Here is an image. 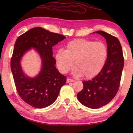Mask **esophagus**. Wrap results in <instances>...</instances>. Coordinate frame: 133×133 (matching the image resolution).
<instances>
[{"mask_svg":"<svg viewBox=\"0 0 133 133\" xmlns=\"http://www.w3.org/2000/svg\"><path fill=\"white\" fill-rule=\"evenodd\" d=\"M74 80L73 79H71V78H67V83H70V82H73Z\"/></svg>","mask_w":133,"mask_h":133,"instance_id":"obj_1","label":"esophagus"}]
</instances>
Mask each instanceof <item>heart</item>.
Returning <instances> with one entry per match:
<instances>
[{"label": "heart", "instance_id": "b5f03b06", "mask_svg": "<svg viewBox=\"0 0 133 133\" xmlns=\"http://www.w3.org/2000/svg\"><path fill=\"white\" fill-rule=\"evenodd\" d=\"M108 55V49L102 42L77 39L67 43L66 50H59L56 53L57 68L62 73H66L73 66L76 76L87 79L96 77L104 67Z\"/></svg>", "mask_w": 133, "mask_h": 133}]
</instances>
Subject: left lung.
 I'll list each match as a JSON object with an SVG mask.
<instances>
[{"instance_id": "1", "label": "left lung", "mask_w": 133, "mask_h": 133, "mask_svg": "<svg viewBox=\"0 0 133 133\" xmlns=\"http://www.w3.org/2000/svg\"><path fill=\"white\" fill-rule=\"evenodd\" d=\"M96 33L106 40V62L98 75L91 80L83 82V89L77 94L78 101L83 105L94 109L107 104L116 96L124 67L122 48L117 38L103 31Z\"/></svg>"}]
</instances>
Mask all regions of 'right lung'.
<instances>
[{"label":"right lung","mask_w":133,"mask_h":133,"mask_svg":"<svg viewBox=\"0 0 133 133\" xmlns=\"http://www.w3.org/2000/svg\"><path fill=\"white\" fill-rule=\"evenodd\" d=\"M66 37L50 32L40 27L31 29L18 37L11 58L10 67L17 91L24 102L31 106L42 109L57 99L66 77L56 69L52 47ZM34 48L39 53L42 66L39 73L31 78L24 75L20 60L27 51Z\"/></svg>","instance_id":"right-lung-1"}]
</instances>
